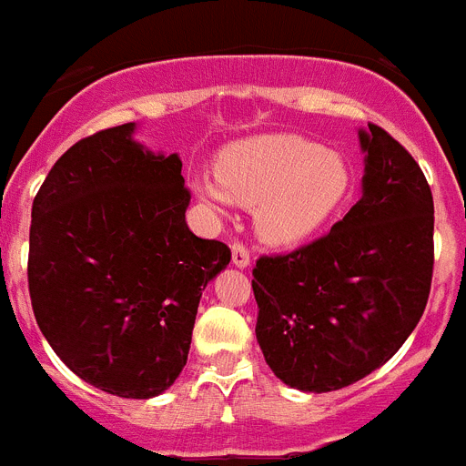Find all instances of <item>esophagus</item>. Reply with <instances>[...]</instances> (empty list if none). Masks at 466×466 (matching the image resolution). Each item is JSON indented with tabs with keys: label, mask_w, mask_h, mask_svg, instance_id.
Instances as JSON below:
<instances>
[{
	"label": "esophagus",
	"mask_w": 466,
	"mask_h": 466,
	"mask_svg": "<svg viewBox=\"0 0 466 466\" xmlns=\"http://www.w3.org/2000/svg\"><path fill=\"white\" fill-rule=\"evenodd\" d=\"M233 263H236L238 268H247L249 266V249H247L242 242H233Z\"/></svg>",
	"instance_id": "esophagus-1"
}]
</instances>
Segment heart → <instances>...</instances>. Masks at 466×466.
Masks as SVG:
<instances>
[{"mask_svg":"<svg viewBox=\"0 0 466 466\" xmlns=\"http://www.w3.org/2000/svg\"><path fill=\"white\" fill-rule=\"evenodd\" d=\"M217 182H196L208 208L228 200L254 208L257 230L273 245H296L331 219L352 188V172L336 151L300 135H266L238 142L214 166Z\"/></svg>","mask_w":466,"mask_h":466,"instance_id":"b5f03b06","label":"heart"}]
</instances>
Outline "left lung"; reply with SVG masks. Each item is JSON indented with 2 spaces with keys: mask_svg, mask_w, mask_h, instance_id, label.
I'll return each mask as SVG.
<instances>
[{
  "mask_svg": "<svg viewBox=\"0 0 466 466\" xmlns=\"http://www.w3.org/2000/svg\"><path fill=\"white\" fill-rule=\"evenodd\" d=\"M364 193L322 238L258 257L257 340L275 376L333 392L392 360L425 312L434 200L413 156L376 123L360 130Z\"/></svg>",
  "mask_w": 466,
  "mask_h": 466,
  "instance_id": "obj_1",
  "label": "left lung"
}]
</instances>
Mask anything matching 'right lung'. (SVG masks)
<instances>
[{"mask_svg":"<svg viewBox=\"0 0 466 466\" xmlns=\"http://www.w3.org/2000/svg\"><path fill=\"white\" fill-rule=\"evenodd\" d=\"M135 123L69 147L32 203V310L65 364L102 392L149 399L187 364L198 303L230 249L188 230L179 156Z\"/></svg>","mask_w":466,"mask_h":466,"instance_id":"right-lung-1","label":"right lung"}]
</instances>
